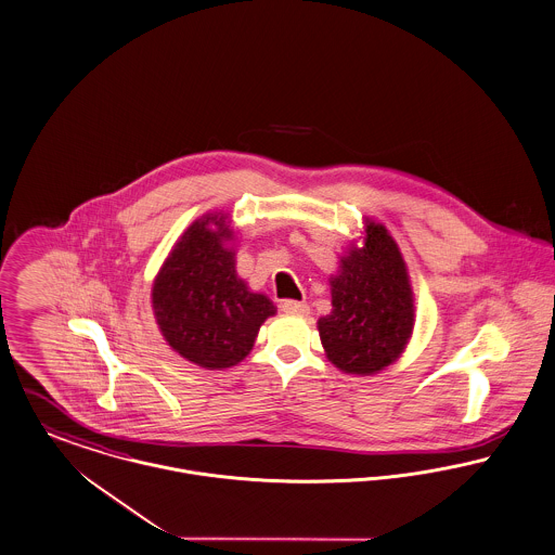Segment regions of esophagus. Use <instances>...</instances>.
I'll use <instances>...</instances> for the list:
<instances>
[{
	"instance_id": "1",
	"label": "esophagus",
	"mask_w": 555,
	"mask_h": 555,
	"mask_svg": "<svg viewBox=\"0 0 555 555\" xmlns=\"http://www.w3.org/2000/svg\"><path fill=\"white\" fill-rule=\"evenodd\" d=\"M281 310H283L285 314H298V317H306V314L310 312L308 304L296 301V299H285V301L281 304Z\"/></svg>"
}]
</instances>
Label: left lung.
Returning a JSON list of instances; mask_svg holds the SVG:
<instances>
[{"instance_id":"obj_1","label":"left lung","mask_w":555,"mask_h":555,"mask_svg":"<svg viewBox=\"0 0 555 555\" xmlns=\"http://www.w3.org/2000/svg\"><path fill=\"white\" fill-rule=\"evenodd\" d=\"M332 306L317 325L327 359L341 372L372 376L399 359L414 330V294L383 223L367 221L363 247L341 257Z\"/></svg>"}]
</instances>
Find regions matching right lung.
Masks as SVG:
<instances>
[{"label": "right lung", "instance_id": "right-lung-1", "mask_svg": "<svg viewBox=\"0 0 555 555\" xmlns=\"http://www.w3.org/2000/svg\"><path fill=\"white\" fill-rule=\"evenodd\" d=\"M228 215L196 219L175 243L154 287L156 323L175 352L205 370L241 363L261 323L276 312L236 274Z\"/></svg>", "mask_w": 555, "mask_h": 555}]
</instances>
